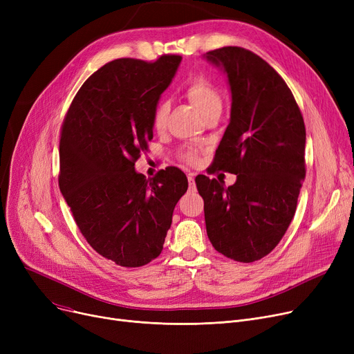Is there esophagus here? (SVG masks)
<instances>
[{
  "instance_id": "1",
  "label": "esophagus",
  "mask_w": 354,
  "mask_h": 354,
  "mask_svg": "<svg viewBox=\"0 0 354 354\" xmlns=\"http://www.w3.org/2000/svg\"><path fill=\"white\" fill-rule=\"evenodd\" d=\"M188 182H189V189L195 191V175L194 174L188 175Z\"/></svg>"
}]
</instances>
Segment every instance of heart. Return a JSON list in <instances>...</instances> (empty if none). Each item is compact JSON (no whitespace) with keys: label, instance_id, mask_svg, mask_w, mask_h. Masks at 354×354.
I'll return each instance as SVG.
<instances>
[{"label":"heart","instance_id":"heart-1","mask_svg":"<svg viewBox=\"0 0 354 354\" xmlns=\"http://www.w3.org/2000/svg\"><path fill=\"white\" fill-rule=\"evenodd\" d=\"M185 96H187V99L196 107V110L203 118H207L211 113H215V111L222 110V99H221L219 91L209 80H207L202 76L195 77L187 86V88H185ZM167 111H169V107H167L166 103H159L155 107L152 124L156 130L165 129ZM182 156L189 163H195L198 160L196 151H194V149H188V151L185 152Z\"/></svg>","mask_w":354,"mask_h":354}]
</instances>
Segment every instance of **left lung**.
I'll return each mask as SVG.
<instances>
[{
	"instance_id": "8db88e82",
	"label": "left lung",
	"mask_w": 354,
	"mask_h": 354,
	"mask_svg": "<svg viewBox=\"0 0 354 354\" xmlns=\"http://www.w3.org/2000/svg\"><path fill=\"white\" fill-rule=\"evenodd\" d=\"M205 59L227 74L231 119L212 166L235 174L224 182L196 176L207 234L234 261L254 263L284 236L306 178V126L291 90L266 60L241 47Z\"/></svg>"
}]
</instances>
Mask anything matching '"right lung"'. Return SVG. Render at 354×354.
Wrapping results in <instances>:
<instances>
[{
  "instance_id": "1",
  "label": "right lung",
  "mask_w": 354,
  "mask_h": 354,
  "mask_svg": "<svg viewBox=\"0 0 354 354\" xmlns=\"http://www.w3.org/2000/svg\"><path fill=\"white\" fill-rule=\"evenodd\" d=\"M180 60L165 54L153 63L104 64L83 83L63 122L60 191L90 247L122 267H142L162 252L175 205L188 189L175 166L152 179L135 171Z\"/></svg>"
}]
</instances>
